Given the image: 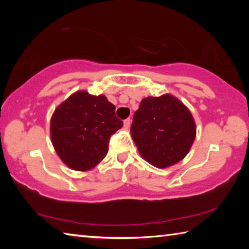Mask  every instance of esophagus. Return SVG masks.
Returning a JSON list of instances; mask_svg holds the SVG:
<instances>
[{
  "label": "esophagus",
  "instance_id": "34e87169",
  "mask_svg": "<svg viewBox=\"0 0 249 249\" xmlns=\"http://www.w3.org/2000/svg\"><path fill=\"white\" fill-rule=\"evenodd\" d=\"M129 125H130V120H129V119H126V120L124 121V127H125V128H128Z\"/></svg>",
  "mask_w": 249,
  "mask_h": 249
}]
</instances>
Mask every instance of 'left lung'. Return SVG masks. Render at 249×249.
Here are the masks:
<instances>
[{
    "label": "left lung",
    "instance_id": "left-lung-1",
    "mask_svg": "<svg viewBox=\"0 0 249 249\" xmlns=\"http://www.w3.org/2000/svg\"><path fill=\"white\" fill-rule=\"evenodd\" d=\"M132 137L146 161L167 168L182 160L195 142L191 112L170 94L142 99L133 117Z\"/></svg>",
    "mask_w": 249,
    "mask_h": 249
}]
</instances>
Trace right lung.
Returning a JSON list of instances; mask_svg holds the SVG:
<instances>
[{
    "label": "right lung",
    "instance_id": "add662e5",
    "mask_svg": "<svg viewBox=\"0 0 249 249\" xmlns=\"http://www.w3.org/2000/svg\"><path fill=\"white\" fill-rule=\"evenodd\" d=\"M123 126L115 107L104 95L75 92L54 109L50 137L54 150L67 166L87 171L95 167L108 151L109 138Z\"/></svg>",
    "mask_w": 249,
    "mask_h": 249
}]
</instances>
